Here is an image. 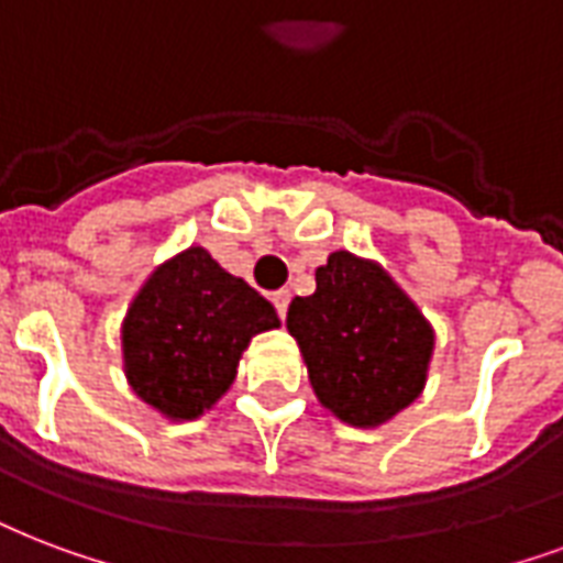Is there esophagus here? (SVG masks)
<instances>
[{"label":"esophagus","mask_w":563,"mask_h":563,"mask_svg":"<svg viewBox=\"0 0 563 563\" xmlns=\"http://www.w3.org/2000/svg\"><path fill=\"white\" fill-rule=\"evenodd\" d=\"M289 289H277L272 295V300H274V307H277V312H280V319L283 316H286V310H289Z\"/></svg>","instance_id":"esophagus-1"}]
</instances>
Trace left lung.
<instances>
[{
    "mask_svg": "<svg viewBox=\"0 0 563 563\" xmlns=\"http://www.w3.org/2000/svg\"><path fill=\"white\" fill-rule=\"evenodd\" d=\"M286 328L316 396L342 422L375 428L422 393L434 330L380 265L330 253L316 291L289 303Z\"/></svg>",
    "mask_w": 563,
    "mask_h": 563,
    "instance_id": "left-lung-1",
    "label": "left lung"
}]
</instances>
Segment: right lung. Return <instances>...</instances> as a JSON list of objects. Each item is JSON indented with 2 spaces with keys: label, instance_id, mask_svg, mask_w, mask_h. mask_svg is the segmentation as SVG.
Wrapping results in <instances>:
<instances>
[{
  "label": "right lung",
  "instance_id": "add662e5",
  "mask_svg": "<svg viewBox=\"0 0 563 563\" xmlns=\"http://www.w3.org/2000/svg\"><path fill=\"white\" fill-rule=\"evenodd\" d=\"M280 324L242 277L203 247L158 265L123 321V368L141 401L167 419H197L224 396L247 342Z\"/></svg>",
  "mask_w": 563,
  "mask_h": 563
}]
</instances>
